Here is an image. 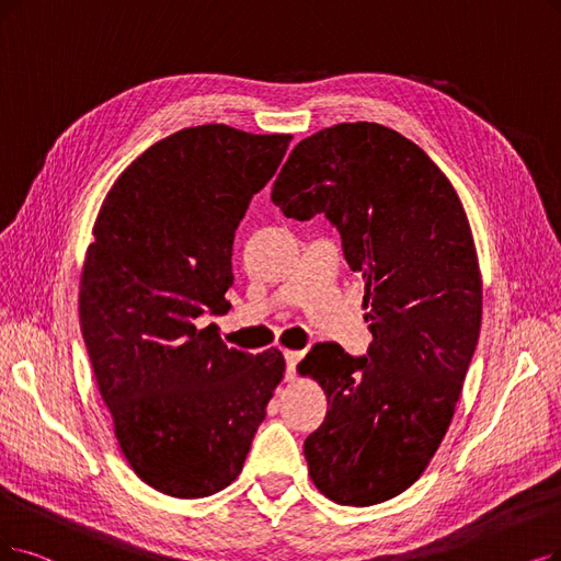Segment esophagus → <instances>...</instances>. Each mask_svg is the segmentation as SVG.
<instances>
[{
    "label": "esophagus",
    "instance_id": "34e87169",
    "mask_svg": "<svg viewBox=\"0 0 561 561\" xmlns=\"http://www.w3.org/2000/svg\"><path fill=\"white\" fill-rule=\"evenodd\" d=\"M285 354V362H287V379H295V366L301 362L304 352H297V350H283Z\"/></svg>",
    "mask_w": 561,
    "mask_h": 561
}]
</instances>
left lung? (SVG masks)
Listing matches in <instances>:
<instances>
[{
  "label": "left lung",
  "mask_w": 561,
  "mask_h": 561,
  "mask_svg": "<svg viewBox=\"0 0 561 561\" xmlns=\"http://www.w3.org/2000/svg\"><path fill=\"white\" fill-rule=\"evenodd\" d=\"M272 199L287 218L327 214L366 283L368 356L320 343L297 366L329 405L304 442L308 474L335 504L387 502L439 449L479 343L483 283L472 228L431 156L373 122L301 140Z\"/></svg>",
  "instance_id": "1"
}]
</instances>
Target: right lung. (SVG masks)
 Masks as SVG:
<instances>
[{"mask_svg":"<svg viewBox=\"0 0 561 561\" xmlns=\"http://www.w3.org/2000/svg\"><path fill=\"white\" fill-rule=\"evenodd\" d=\"M293 136L203 124L140 153L112 184L80 276V329L119 449L176 500L228 488L285 373L197 318L222 316L232 243Z\"/></svg>","mask_w":561,"mask_h":561,"instance_id":"add662e5","label":"right lung"}]
</instances>
